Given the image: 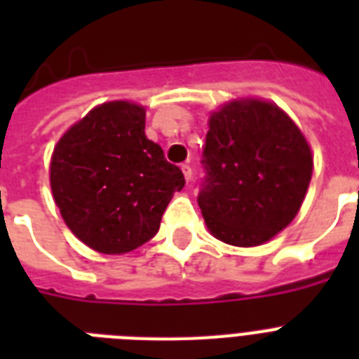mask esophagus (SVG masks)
<instances>
[{
	"mask_svg": "<svg viewBox=\"0 0 359 359\" xmlns=\"http://www.w3.org/2000/svg\"><path fill=\"white\" fill-rule=\"evenodd\" d=\"M180 169H182V175H184L186 182H190V180H191V168H190V165L182 163V165H180Z\"/></svg>",
	"mask_w": 359,
	"mask_h": 359,
	"instance_id": "1",
	"label": "esophagus"
}]
</instances>
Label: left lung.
I'll use <instances>...</instances> for the list:
<instances>
[{
	"label": "left lung",
	"mask_w": 359,
	"mask_h": 359,
	"mask_svg": "<svg viewBox=\"0 0 359 359\" xmlns=\"http://www.w3.org/2000/svg\"><path fill=\"white\" fill-rule=\"evenodd\" d=\"M199 208L214 238L253 248L296 218L313 175L298 124L278 104L235 98L208 117Z\"/></svg>",
	"instance_id": "8db88e82"
}]
</instances>
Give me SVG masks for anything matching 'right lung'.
I'll return each instance as SVG.
<instances>
[{
  "label": "right lung",
  "instance_id": "right-lung-1",
  "mask_svg": "<svg viewBox=\"0 0 359 359\" xmlns=\"http://www.w3.org/2000/svg\"><path fill=\"white\" fill-rule=\"evenodd\" d=\"M50 186L61 218L78 240L106 255L140 248L160 229L184 175L145 135V108L98 104L53 147Z\"/></svg>",
  "mask_w": 359,
  "mask_h": 359
}]
</instances>
